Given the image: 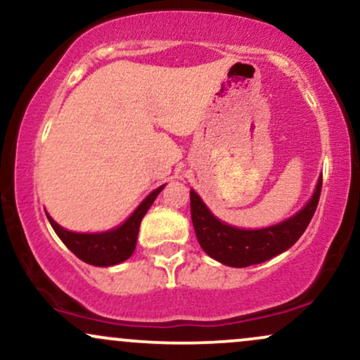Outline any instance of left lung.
I'll use <instances>...</instances> for the list:
<instances>
[{"instance_id": "8db88e82", "label": "left lung", "mask_w": 360, "mask_h": 360, "mask_svg": "<svg viewBox=\"0 0 360 360\" xmlns=\"http://www.w3.org/2000/svg\"><path fill=\"white\" fill-rule=\"evenodd\" d=\"M321 193V177L301 212L278 225L260 230H243L226 225L210 212L191 189V220L198 242L210 257L230 267H249L266 262L295 245L311 221Z\"/></svg>"}]
</instances>
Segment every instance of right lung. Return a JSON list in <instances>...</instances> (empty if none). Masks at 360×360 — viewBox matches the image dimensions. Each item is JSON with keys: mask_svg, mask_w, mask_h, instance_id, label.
<instances>
[{"mask_svg": "<svg viewBox=\"0 0 360 360\" xmlns=\"http://www.w3.org/2000/svg\"><path fill=\"white\" fill-rule=\"evenodd\" d=\"M164 186L157 188L152 191L146 200L140 203V206L131 213V217L120 225L118 229L110 230V232L103 233H76L69 232V230L62 229L57 225L47 214L49 221H51L52 229L59 235V238L65 243L69 250L72 252L76 257L84 260L86 264L98 267H108L115 264L123 262L134 254L135 245H137V235L140 229V221L146 217L147 210L150 208L157 194L162 191Z\"/></svg>", "mask_w": 360, "mask_h": 360, "instance_id": "right-lung-1", "label": "right lung"}]
</instances>
